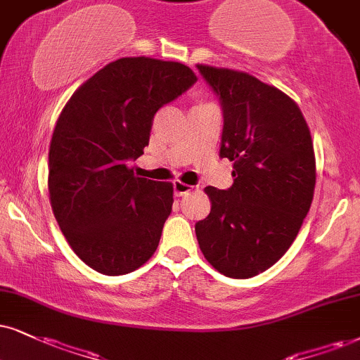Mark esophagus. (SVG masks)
Masks as SVG:
<instances>
[{"mask_svg":"<svg viewBox=\"0 0 360 360\" xmlns=\"http://www.w3.org/2000/svg\"><path fill=\"white\" fill-rule=\"evenodd\" d=\"M192 188L193 187H190V185L184 184V181H180V180L173 181V190H175V193L179 195V197H184V195H187Z\"/></svg>","mask_w":360,"mask_h":360,"instance_id":"esophagus-1","label":"esophagus"}]
</instances>
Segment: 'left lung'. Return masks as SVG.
Returning <instances> with one entry per match:
<instances>
[{"instance_id": "obj_1", "label": "left lung", "mask_w": 360, "mask_h": 360, "mask_svg": "<svg viewBox=\"0 0 360 360\" xmlns=\"http://www.w3.org/2000/svg\"><path fill=\"white\" fill-rule=\"evenodd\" d=\"M221 105L220 157L233 162V185L207 187V219L195 224L198 245L232 278L272 267L295 240L316 187V157L300 108L252 75L197 65Z\"/></svg>"}]
</instances>
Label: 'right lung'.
I'll return each mask as SVG.
<instances>
[{"label":"right lung","instance_id":"obj_1","mask_svg":"<svg viewBox=\"0 0 360 360\" xmlns=\"http://www.w3.org/2000/svg\"><path fill=\"white\" fill-rule=\"evenodd\" d=\"M197 77L188 66L120 58L86 79L61 112L50 145L48 190L73 252L105 275L133 272L157 250L173 185L139 179L155 113Z\"/></svg>","mask_w":360,"mask_h":360}]
</instances>
